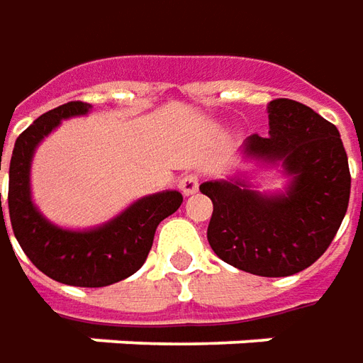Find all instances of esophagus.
Returning <instances> with one entry per match:
<instances>
[{"mask_svg": "<svg viewBox=\"0 0 363 363\" xmlns=\"http://www.w3.org/2000/svg\"><path fill=\"white\" fill-rule=\"evenodd\" d=\"M199 177L196 174H184L181 181H179V189L182 191L184 196H191L194 192H199Z\"/></svg>", "mask_w": 363, "mask_h": 363, "instance_id": "esophagus-1", "label": "esophagus"}]
</instances>
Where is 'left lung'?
Segmentation results:
<instances>
[{"label":"left lung","instance_id":"left-lung-1","mask_svg":"<svg viewBox=\"0 0 363 363\" xmlns=\"http://www.w3.org/2000/svg\"><path fill=\"white\" fill-rule=\"evenodd\" d=\"M270 135H252L244 152L282 161L292 184L284 196H262L240 181L202 182L213 201L208 244L226 264L280 278L312 266L332 244L350 202V167L337 129L292 99L268 105Z\"/></svg>","mask_w":363,"mask_h":363}]
</instances>
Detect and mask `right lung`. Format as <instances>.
Listing matches in <instances>:
<instances>
[{
  "instance_id": "add662e5",
  "label": "right lung",
  "mask_w": 363,
  "mask_h": 363,
  "mask_svg": "<svg viewBox=\"0 0 363 363\" xmlns=\"http://www.w3.org/2000/svg\"><path fill=\"white\" fill-rule=\"evenodd\" d=\"M89 109L91 105L83 101L65 103L57 109L43 113L17 137L9 162L7 206L17 242L43 274L61 284L103 288L129 278L145 264L157 226L179 211L182 194L167 191L145 196L111 223L85 233L63 230L47 223L33 206L29 194V167L33 150L61 119L85 115ZM1 226H6V223Z\"/></svg>"
}]
</instances>
